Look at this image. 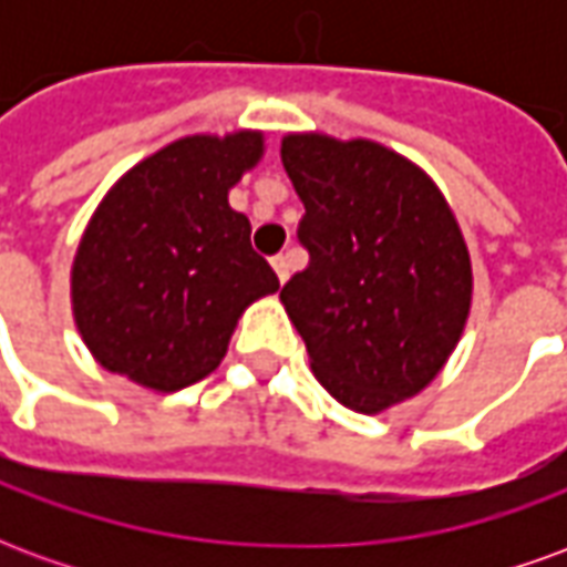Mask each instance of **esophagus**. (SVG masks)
I'll return each mask as SVG.
<instances>
[{"label": "esophagus", "mask_w": 567, "mask_h": 567, "mask_svg": "<svg viewBox=\"0 0 567 567\" xmlns=\"http://www.w3.org/2000/svg\"><path fill=\"white\" fill-rule=\"evenodd\" d=\"M270 264H272V270H276V276H279V282H285V279H288V272H291V260H288V255H276Z\"/></svg>", "instance_id": "obj_1"}]
</instances>
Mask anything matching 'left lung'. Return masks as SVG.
<instances>
[{
	"label": "left lung",
	"mask_w": 567,
	"mask_h": 567,
	"mask_svg": "<svg viewBox=\"0 0 567 567\" xmlns=\"http://www.w3.org/2000/svg\"><path fill=\"white\" fill-rule=\"evenodd\" d=\"M303 199L307 270L279 291L316 380L349 410L380 413L446 364L471 312V255L437 185L380 142L282 140Z\"/></svg>",
	"instance_id": "left-lung-1"
}]
</instances>
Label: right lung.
Returning <instances> with one entry per match:
<instances>
[{"mask_svg": "<svg viewBox=\"0 0 567 567\" xmlns=\"http://www.w3.org/2000/svg\"><path fill=\"white\" fill-rule=\"evenodd\" d=\"M264 136H185L136 163L93 212L72 264L81 340L112 373L178 392L221 364L236 319L279 279L227 190Z\"/></svg>", "mask_w": 567, "mask_h": 567, "instance_id": "right-lung-1", "label": "right lung"}]
</instances>
